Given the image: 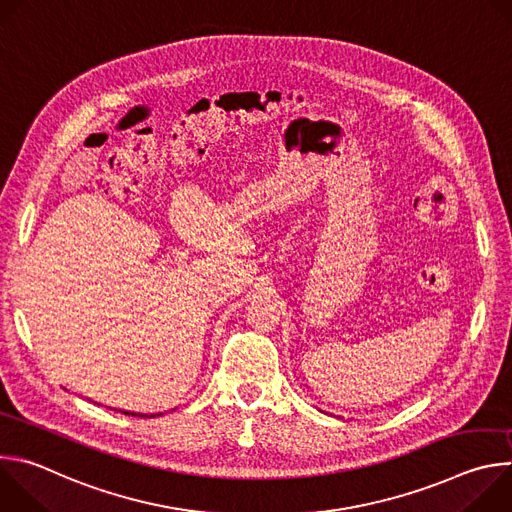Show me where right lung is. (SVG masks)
Returning <instances> with one entry per match:
<instances>
[{
  "label": "right lung",
  "mask_w": 512,
  "mask_h": 512,
  "mask_svg": "<svg viewBox=\"0 0 512 512\" xmlns=\"http://www.w3.org/2000/svg\"><path fill=\"white\" fill-rule=\"evenodd\" d=\"M125 415H133V417H148L145 413H131V411H123ZM158 415H162V413H158ZM150 417H156V415H150Z\"/></svg>",
  "instance_id": "obj_1"
}]
</instances>
